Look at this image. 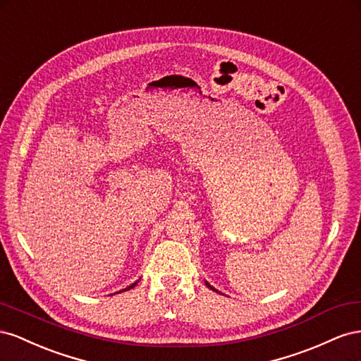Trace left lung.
Listing matches in <instances>:
<instances>
[{
    "mask_svg": "<svg viewBox=\"0 0 361 361\" xmlns=\"http://www.w3.org/2000/svg\"><path fill=\"white\" fill-rule=\"evenodd\" d=\"M205 284H207V287H210V289H212V290H214V292H218V290H216V289H213V287H212V286H210L209 283H205Z\"/></svg>",
    "mask_w": 361,
    "mask_h": 361,
    "instance_id": "obj_1",
    "label": "left lung"
}]
</instances>
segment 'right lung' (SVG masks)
Wrapping results in <instances>:
<instances>
[{
	"label": "right lung",
	"mask_w": 361,
	"mask_h": 361,
	"mask_svg": "<svg viewBox=\"0 0 361 361\" xmlns=\"http://www.w3.org/2000/svg\"><path fill=\"white\" fill-rule=\"evenodd\" d=\"M136 284H137V281H136V283H133L131 286H128V287H127V289H123V290H130V289H133V287H135Z\"/></svg>",
	"instance_id": "add662e5"
}]
</instances>
